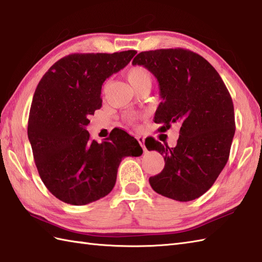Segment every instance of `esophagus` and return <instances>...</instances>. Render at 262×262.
Listing matches in <instances>:
<instances>
[{
  "label": "esophagus",
  "mask_w": 262,
  "mask_h": 262,
  "mask_svg": "<svg viewBox=\"0 0 262 262\" xmlns=\"http://www.w3.org/2000/svg\"><path fill=\"white\" fill-rule=\"evenodd\" d=\"M137 141H138V143L141 144V146L143 147L144 152H146V147H145V138L142 137V136H137Z\"/></svg>",
  "instance_id": "34e87169"
}]
</instances>
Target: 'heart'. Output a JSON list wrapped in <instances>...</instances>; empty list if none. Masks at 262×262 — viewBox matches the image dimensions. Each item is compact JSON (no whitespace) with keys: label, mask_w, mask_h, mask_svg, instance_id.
<instances>
[{"label":"heart","mask_w":262,"mask_h":262,"mask_svg":"<svg viewBox=\"0 0 262 262\" xmlns=\"http://www.w3.org/2000/svg\"><path fill=\"white\" fill-rule=\"evenodd\" d=\"M127 79L129 81L130 84L135 88L145 84V83H151L152 82V75L149 73L147 69L144 68V66H133L127 72ZM130 121L135 120V116L130 117Z\"/></svg>","instance_id":"obj_1"}]
</instances>
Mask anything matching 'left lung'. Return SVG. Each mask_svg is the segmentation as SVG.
Listing matches in <instances>:
<instances>
[{"label":"left lung","mask_w":262,"mask_h":262,"mask_svg":"<svg viewBox=\"0 0 262 262\" xmlns=\"http://www.w3.org/2000/svg\"><path fill=\"white\" fill-rule=\"evenodd\" d=\"M133 65L144 66L159 82L162 101L154 115L159 130L180 126L176 147L154 138L145 144L165 162L149 185L164 197L190 202L213 186L229 160L235 133L230 92L213 66L187 49L142 52Z\"/></svg>","instance_id":"obj_1"}]
</instances>
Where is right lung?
<instances>
[{
  "label": "right lung",
  "mask_w": 262,
  "mask_h": 262,
  "mask_svg": "<svg viewBox=\"0 0 262 262\" xmlns=\"http://www.w3.org/2000/svg\"><path fill=\"white\" fill-rule=\"evenodd\" d=\"M136 53L72 54L38 83L28 138L43 185L66 204L82 206L107 196L121 160L143 153L135 138L119 128L102 143L91 140L86 130L89 117L102 105L103 82Z\"/></svg>",
  "instance_id": "right-lung-1"
}]
</instances>
